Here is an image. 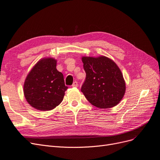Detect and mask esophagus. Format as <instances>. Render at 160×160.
Returning a JSON list of instances; mask_svg holds the SVG:
<instances>
[{
	"label": "esophagus",
	"mask_w": 160,
	"mask_h": 160,
	"mask_svg": "<svg viewBox=\"0 0 160 160\" xmlns=\"http://www.w3.org/2000/svg\"><path fill=\"white\" fill-rule=\"evenodd\" d=\"M72 87H78V82H77V81L73 82V85H72Z\"/></svg>",
	"instance_id": "esophagus-1"
}]
</instances>
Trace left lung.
<instances>
[{
	"label": "left lung",
	"instance_id": "1",
	"mask_svg": "<svg viewBox=\"0 0 160 160\" xmlns=\"http://www.w3.org/2000/svg\"><path fill=\"white\" fill-rule=\"evenodd\" d=\"M86 79L81 92L92 105L109 108L122 100L126 91L123 75L116 63L106 56H82Z\"/></svg>",
	"mask_w": 160,
	"mask_h": 160
}]
</instances>
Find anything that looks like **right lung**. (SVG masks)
<instances>
[{
  "instance_id": "obj_1",
  "label": "right lung",
  "mask_w": 160,
  "mask_h": 160,
  "mask_svg": "<svg viewBox=\"0 0 160 160\" xmlns=\"http://www.w3.org/2000/svg\"><path fill=\"white\" fill-rule=\"evenodd\" d=\"M56 65L57 60L54 58H43L32 68L25 79V98L31 107L38 111H51L58 107L68 89Z\"/></svg>"
}]
</instances>
